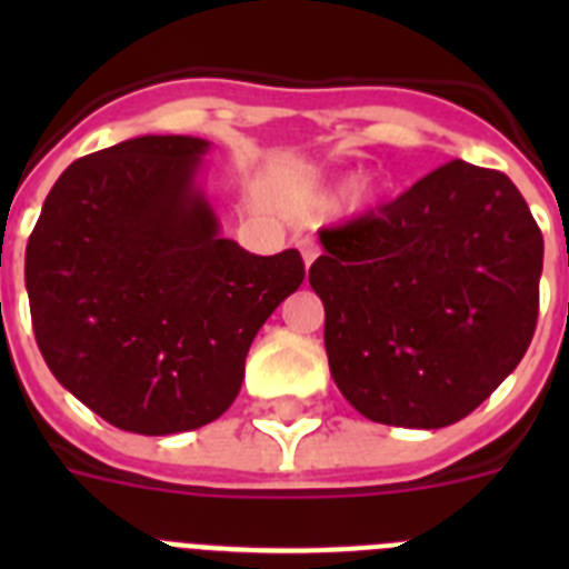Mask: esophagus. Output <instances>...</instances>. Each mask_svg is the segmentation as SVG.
<instances>
[{
	"label": "esophagus",
	"mask_w": 569,
	"mask_h": 569,
	"mask_svg": "<svg viewBox=\"0 0 569 569\" xmlns=\"http://www.w3.org/2000/svg\"><path fill=\"white\" fill-rule=\"evenodd\" d=\"M316 256H319V248H316L313 241H305V244H301V259H305V268L310 270V264L316 261Z\"/></svg>",
	"instance_id": "1"
}]
</instances>
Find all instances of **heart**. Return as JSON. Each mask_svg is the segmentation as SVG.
<instances>
[{"mask_svg":"<svg viewBox=\"0 0 569 569\" xmlns=\"http://www.w3.org/2000/svg\"><path fill=\"white\" fill-rule=\"evenodd\" d=\"M390 182L381 173H359L345 188V208L350 216H370L387 202Z\"/></svg>","mask_w":569,"mask_h":569,"instance_id":"obj_1","label":"heart"}]
</instances>
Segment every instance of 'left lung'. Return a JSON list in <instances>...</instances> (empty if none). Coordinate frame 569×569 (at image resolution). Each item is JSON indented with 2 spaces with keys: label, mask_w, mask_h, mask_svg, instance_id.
Returning a JSON list of instances; mask_svg holds the SVG:
<instances>
[{
  "label": "left lung",
  "mask_w": 569,
  "mask_h": 569,
  "mask_svg": "<svg viewBox=\"0 0 569 569\" xmlns=\"http://www.w3.org/2000/svg\"><path fill=\"white\" fill-rule=\"evenodd\" d=\"M319 241L330 376L365 419L456 425L527 353L545 239L499 170L456 159Z\"/></svg>",
  "instance_id": "obj_1"
}]
</instances>
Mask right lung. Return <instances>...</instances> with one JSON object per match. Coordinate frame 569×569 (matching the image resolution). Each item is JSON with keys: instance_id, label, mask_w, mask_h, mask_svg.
Here are the masks:
<instances>
[{"instance_id": "add662e5", "label": "right lung", "mask_w": 569, "mask_h": 569, "mask_svg": "<svg viewBox=\"0 0 569 569\" xmlns=\"http://www.w3.org/2000/svg\"><path fill=\"white\" fill-rule=\"evenodd\" d=\"M210 142L136 136L70 164L24 250L37 345L119 430L170 436L233 405L259 328L305 279L299 250L224 239L202 188Z\"/></svg>"}]
</instances>
